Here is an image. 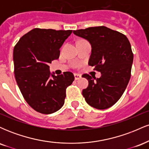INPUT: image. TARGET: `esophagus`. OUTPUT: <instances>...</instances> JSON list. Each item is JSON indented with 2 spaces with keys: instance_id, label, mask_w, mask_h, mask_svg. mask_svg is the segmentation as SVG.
Segmentation results:
<instances>
[{
  "instance_id": "34e87169",
  "label": "esophagus",
  "mask_w": 149,
  "mask_h": 149,
  "mask_svg": "<svg viewBox=\"0 0 149 149\" xmlns=\"http://www.w3.org/2000/svg\"><path fill=\"white\" fill-rule=\"evenodd\" d=\"M74 77H75V80H79L80 78H81V76L79 74H77V73H75L74 74Z\"/></svg>"
}]
</instances>
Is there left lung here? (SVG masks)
<instances>
[{
  "label": "left lung",
  "instance_id": "8db88e82",
  "mask_svg": "<svg viewBox=\"0 0 149 149\" xmlns=\"http://www.w3.org/2000/svg\"><path fill=\"white\" fill-rule=\"evenodd\" d=\"M90 42L92 53L88 64L101 72L100 78L83 74L89 85L83 95L89 105L106 109L115 104L123 95L131 76L133 53L124 34L107 27H89L73 31Z\"/></svg>",
  "mask_w": 149,
  "mask_h": 149
}]
</instances>
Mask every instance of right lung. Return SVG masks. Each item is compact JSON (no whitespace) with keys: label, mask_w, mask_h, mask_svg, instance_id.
Here are the masks:
<instances>
[{"label":"right lung","mask_w":149,"mask_h":149,"mask_svg":"<svg viewBox=\"0 0 149 149\" xmlns=\"http://www.w3.org/2000/svg\"><path fill=\"white\" fill-rule=\"evenodd\" d=\"M72 30L36 28L24 35L13 50L15 79L26 102L43 114L60 109L66 89L74 76L66 71L59 76L49 72V64L59 57V48Z\"/></svg>","instance_id":"obj_1"}]
</instances>
